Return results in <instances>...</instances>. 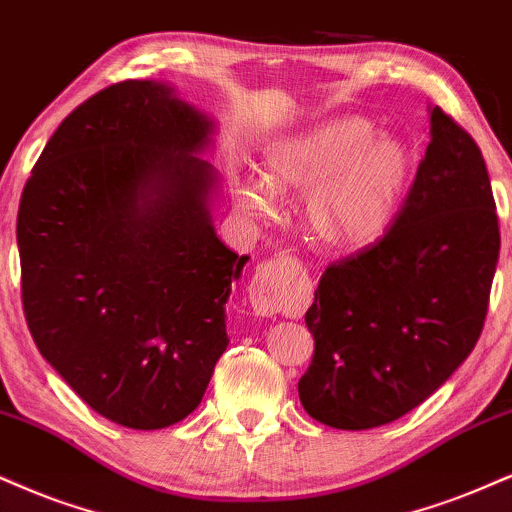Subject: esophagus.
Instances as JSON below:
<instances>
[{
  "mask_svg": "<svg viewBox=\"0 0 512 512\" xmlns=\"http://www.w3.org/2000/svg\"><path fill=\"white\" fill-rule=\"evenodd\" d=\"M249 299L258 315H275L285 306V268L280 266V258H270L256 268Z\"/></svg>",
  "mask_w": 512,
  "mask_h": 512,
  "instance_id": "34e87169",
  "label": "esophagus"
}]
</instances>
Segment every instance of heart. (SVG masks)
<instances>
[{"label": "heart", "instance_id": "heart-1", "mask_svg": "<svg viewBox=\"0 0 512 512\" xmlns=\"http://www.w3.org/2000/svg\"><path fill=\"white\" fill-rule=\"evenodd\" d=\"M408 173L401 142L372 135L361 118H342L275 144L266 185L244 180L237 197L249 211H266L273 192L308 194L306 225L315 242L330 251H361L387 232Z\"/></svg>", "mask_w": 512, "mask_h": 512}]
</instances>
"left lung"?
Segmentation results:
<instances>
[{"instance_id": "1", "label": "left lung", "mask_w": 512, "mask_h": 512, "mask_svg": "<svg viewBox=\"0 0 512 512\" xmlns=\"http://www.w3.org/2000/svg\"><path fill=\"white\" fill-rule=\"evenodd\" d=\"M432 140L382 239L334 261L306 325L301 406L334 430L399 420L475 349L501 232L487 163L463 125L434 106Z\"/></svg>"}]
</instances>
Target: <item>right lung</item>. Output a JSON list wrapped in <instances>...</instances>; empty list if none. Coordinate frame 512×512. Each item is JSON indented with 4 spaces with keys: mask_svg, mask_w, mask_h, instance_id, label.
I'll use <instances>...</instances> for the list:
<instances>
[{
    "mask_svg": "<svg viewBox=\"0 0 512 512\" xmlns=\"http://www.w3.org/2000/svg\"><path fill=\"white\" fill-rule=\"evenodd\" d=\"M211 121L151 80L68 113L18 206L21 296L49 365L99 415L163 430L201 403L249 256L208 220Z\"/></svg>",
    "mask_w": 512,
    "mask_h": 512,
    "instance_id": "add662e5",
    "label": "right lung"
}]
</instances>
